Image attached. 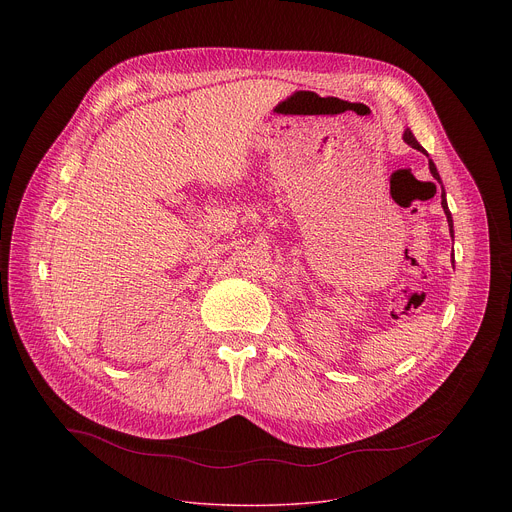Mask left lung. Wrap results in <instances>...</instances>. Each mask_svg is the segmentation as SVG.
Segmentation results:
<instances>
[{"label": "left lung", "instance_id": "8db88e82", "mask_svg": "<svg viewBox=\"0 0 512 512\" xmlns=\"http://www.w3.org/2000/svg\"><path fill=\"white\" fill-rule=\"evenodd\" d=\"M403 139H405V143L407 145H411L413 150H417V152H421V154H427L423 148H421V143L415 139V135L411 133V129H405V133H403ZM429 172H431V176L442 184V178H440V172H437V168H435V164H433V160H429ZM442 190H444V186H442ZM442 206H444V212H446V216H448V225H450V233H452V237H454V221H452V212H450V208H448V200H446V190L442 192ZM454 263V261H452Z\"/></svg>", "mask_w": 512, "mask_h": 512}]
</instances>
